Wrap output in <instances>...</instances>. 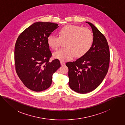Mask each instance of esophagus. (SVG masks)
<instances>
[{"label": "esophagus", "mask_w": 125, "mask_h": 125, "mask_svg": "<svg viewBox=\"0 0 125 125\" xmlns=\"http://www.w3.org/2000/svg\"><path fill=\"white\" fill-rule=\"evenodd\" d=\"M60 64H61V66H64L65 65V63L63 61H60Z\"/></svg>", "instance_id": "34e87169"}]
</instances>
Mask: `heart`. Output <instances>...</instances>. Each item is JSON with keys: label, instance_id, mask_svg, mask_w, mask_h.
<instances>
[{"label": "heart", "instance_id": "heart-1", "mask_svg": "<svg viewBox=\"0 0 125 125\" xmlns=\"http://www.w3.org/2000/svg\"><path fill=\"white\" fill-rule=\"evenodd\" d=\"M59 36L52 34L48 37V45L53 50L60 47L62 41H65V48L54 53V57L61 61L71 59L74 56L81 57L90 49L94 36L91 31L78 25H68L61 28Z\"/></svg>", "mask_w": 125, "mask_h": 125}]
</instances>
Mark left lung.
Segmentation results:
<instances>
[{
	"label": "left lung",
	"mask_w": 125,
	"mask_h": 125,
	"mask_svg": "<svg viewBox=\"0 0 125 125\" xmlns=\"http://www.w3.org/2000/svg\"><path fill=\"white\" fill-rule=\"evenodd\" d=\"M94 40L88 52L75 61L67 62L69 85L80 94L90 93L97 88L105 77L109 68L110 51L104 35L92 23Z\"/></svg>",
	"instance_id": "1"
}]
</instances>
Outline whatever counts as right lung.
I'll return each mask as SVG.
<instances>
[{
  "label": "right lung",
  "instance_id": "right-lung-1",
  "mask_svg": "<svg viewBox=\"0 0 125 125\" xmlns=\"http://www.w3.org/2000/svg\"><path fill=\"white\" fill-rule=\"evenodd\" d=\"M58 27L53 22H37L23 31L15 45L16 73L29 89L41 92L51 86L53 74L60 66L58 59L49 62L52 53L48 37Z\"/></svg>",
  "mask_w": 125,
  "mask_h": 125
}]
</instances>
